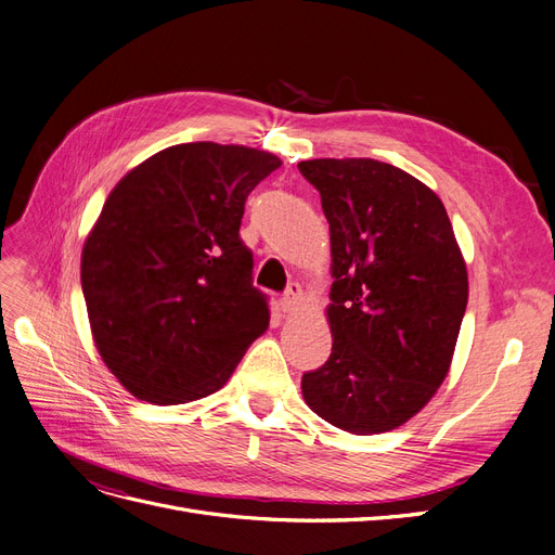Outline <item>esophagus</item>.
I'll return each instance as SVG.
<instances>
[{"mask_svg": "<svg viewBox=\"0 0 555 555\" xmlns=\"http://www.w3.org/2000/svg\"><path fill=\"white\" fill-rule=\"evenodd\" d=\"M281 308L285 312H297L301 308V287H299V283L287 285V291L281 299Z\"/></svg>", "mask_w": 555, "mask_h": 555, "instance_id": "obj_1", "label": "esophagus"}]
</instances>
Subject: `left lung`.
<instances>
[{"instance_id": "1", "label": "left lung", "mask_w": 555, "mask_h": 555, "mask_svg": "<svg viewBox=\"0 0 555 555\" xmlns=\"http://www.w3.org/2000/svg\"><path fill=\"white\" fill-rule=\"evenodd\" d=\"M331 231L333 347L306 372L312 413L353 436L415 417L449 374L467 308V268L444 204L374 158L301 160Z\"/></svg>"}]
</instances>
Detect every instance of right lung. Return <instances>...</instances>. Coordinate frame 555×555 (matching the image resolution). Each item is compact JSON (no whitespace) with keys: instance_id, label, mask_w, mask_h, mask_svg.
<instances>
[{"instance_id":"right-lung-1","label":"right lung","mask_w":555,"mask_h":555,"mask_svg":"<svg viewBox=\"0 0 555 555\" xmlns=\"http://www.w3.org/2000/svg\"><path fill=\"white\" fill-rule=\"evenodd\" d=\"M281 160L243 144L185 142L127 172L81 251L94 347L142 401L188 403L218 392L268 331L240 240L249 192Z\"/></svg>"}]
</instances>
